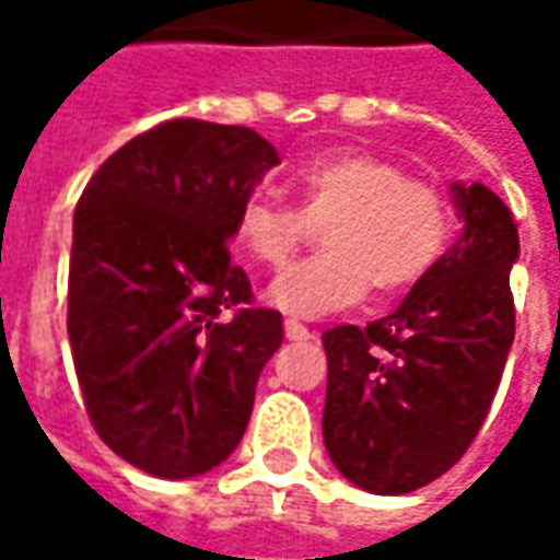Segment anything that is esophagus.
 Returning <instances> with one entry per match:
<instances>
[{"mask_svg":"<svg viewBox=\"0 0 560 560\" xmlns=\"http://www.w3.org/2000/svg\"><path fill=\"white\" fill-rule=\"evenodd\" d=\"M283 330H287V339H292V342H299V339H312V330L305 327V324H299V320H287L283 324Z\"/></svg>","mask_w":560,"mask_h":560,"instance_id":"esophagus-1","label":"esophagus"}]
</instances>
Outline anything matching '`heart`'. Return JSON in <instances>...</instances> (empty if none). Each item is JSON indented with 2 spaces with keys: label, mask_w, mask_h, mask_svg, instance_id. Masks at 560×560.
Wrapping results in <instances>:
<instances>
[{
  "label": "heart",
  "mask_w": 560,
  "mask_h": 560,
  "mask_svg": "<svg viewBox=\"0 0 560 560\" xmlns=\"http://www.w3.org/2000/svg\"><path fill=\"white\" fill-rule=\"evenodd\" d=\"M299 208L248 199L233 218V240L255 261L283 268L292 252L324 230V252L280 273L265 292L273 308L320 317L380 292L415 287L448 240V202L440 186L411 180L398 164L342 152L302 164L292 177Z\"/></svg>",
  "instance_id": "b5f03b06"
}]
</instances>
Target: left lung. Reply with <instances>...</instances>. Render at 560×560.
Masks as SVG:
<instances>
[{
    "instance_id": "left-lung-1",
    "label": "left lung",
    "mask_w": 560,
    "mask_h": 560,
    "mask_svg": "<svg viewBox=\"0 0 560 560\" xmlns=\"http://www.w3.org/2000/svg\"><path fill=\"white\" fill-rule=\"evenodd\" d=\"M452 202L462 236L396 312L324 334V445L349 483L376 495L415 492L462 458L514 342L511 208L483 184H452Z\"/></svg>"
}]
</instances>
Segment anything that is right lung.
<instances>
[{
	"mask_svg": "<svg viewBox=\"0 0 560 560\" xmlns=\"http://www.w3.org/2000/svg\"><path fill=\"white\" fill-rule=\"evenodd\" d=\"M277 164L248 127L167 120L120 145L77 202L80 393L102 442L152 477L189 480L233 455L283 342L280 312L248 308L246 270L226 252L236 211Z\"/></svg>",
	"mask_w": 560,
	"mask_h": 560,
	"instance_id": "1",
	"label": "right lung"
}]
</instances>
